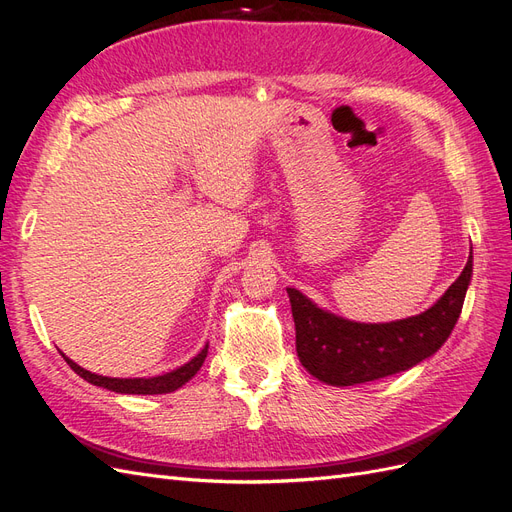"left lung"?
Returning a JSON list of instances; mask_svg holds the SVG:
<instances>
[{
  "label": "left lung",
  "instance_id": "1",
  "mask_svg": "<svg viewBox=\"0 0 512 512\" xmlns=\"http://www.w3.org/2000/svg\"><path fill=\"white\" fill-rule=\"evenodd\" d=\"M472 280V252L461 275L425 312L393 322H354L286 288L301 365L324 384L354 386L406 371L436 354L453 333Z\"/></svg>",
  "mask_w": 512,
  "mask_h": 512
}]
</instances>
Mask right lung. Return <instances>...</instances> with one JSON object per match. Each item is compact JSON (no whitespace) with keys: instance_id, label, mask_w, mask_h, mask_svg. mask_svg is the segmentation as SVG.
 <instances>
[{"instance_id":"add662e5","label":"right lung","mask_w":512,"mask_h":512,"mask_svg":"<svg viewBox=\"0 0 512 512\" xmlns=\"http://www.w3.org/2000/svg\"><path fill=\"white\" fill-rule=\"evenodd\" d=\"M207 350L209 344H205V348L200 350L192 361H188L185 365L173 369V371H166L162 376H153V378H108V376H98V374H91V371L83 369L81 365H76L72 359L61 352L64 356L66 363L79 374L83 380L91 382L94 386H102L106 391H113V393H123V395H164V393H173L181 386L192 380L196 376V371L203 367L205 359H207Z\"/></svg>"}]
</instances>
